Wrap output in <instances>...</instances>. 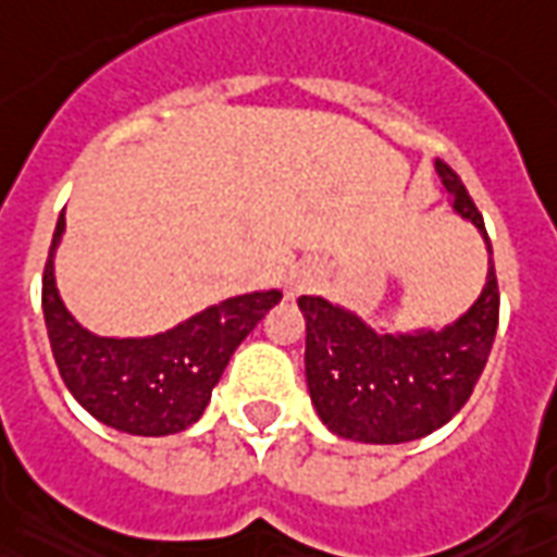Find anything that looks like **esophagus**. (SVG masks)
Returning a JSON list of instances; mask_svg holds the SVG:
<instances>
[{
  "label": "esophagus",
  "instance_id": "esophagus-1",
  "mask_svg": "<svg viewBox=\"0 0 557 557\" xmlns=\"http://www.w3.org/2000/svg\"><path fill=\"white\" fill-rule=\"evenodd\" d=\"M304 283H307V280H298V283H295V289H298V292L304 289Z\"/></svg>",
  "mask_w": 557,
  "mask_h": 557
}]
</instances>
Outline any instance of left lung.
<instances>
[{"instance_id": "8db88e82", "label": "left lung", "mask_w": 557, "mask_h": 557, "mask_svg": "<svg viewBox=\"0 0 557 557\" xmlns=\"http://www.w3.org/2000/svg\"><path fill=\"white\" fill-rule=\"evenodd\" d=\"M436 174L451 206L481 230L490 250L484 218L467 185L443 159H436ZM298 307L307 319V386L321 422L357 443H410L446 425L487 366L498 327L496 268L490 259L481 298L440 333H374L354 312L310 295L298 298Z\"/></svg>"}]
</instances>
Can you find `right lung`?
Segmentation results:
<instances>
[{
    "mask_svg": "<svg viewBox=\"0 0 557 557\" xmlns=\"http://www.w3.org/2000/svg\"><path fill=\"white\" fill-rule=\"evenodd\" d=\"M61 233L64 215L44 268V319L73 398L102 425L126 434L164 436L195 425L233 351L283 295L274 289L238 295L150 339L94 336L70 315L55 289L52 253Z\"/></svg>",
    "mask_w": 557,
    "mask_h": 557,
    "instance_id": "obj_1",
    "label": "right lung"
}]
</instances>
